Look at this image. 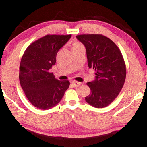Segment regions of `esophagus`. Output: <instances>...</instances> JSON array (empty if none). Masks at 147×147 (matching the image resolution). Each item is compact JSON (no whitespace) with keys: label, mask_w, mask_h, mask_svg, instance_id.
Returning a JSON list of instances; mask_svg holds the SVG:
<instances>
[{"label":"esophagus","mask_w":147,"mask_h":147,"mask_svg":"<svg viewBox=\"0 0 147 147\" xmlns=\"http://www.w3.org/2000/svg\"><path fill=\"white\" fill-rule=\"evenodd\" d=\"M72 84L75 87H78L81 85V83H80V82H78V81H72Z\"/></svg>","instance_id":"esophagus-1"}]
</instances>
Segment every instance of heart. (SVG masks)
<instances>
[{
  "label": "heart",
  "mask_w": 147,
  "mask_h": 147,
  "mask_svg": "<svg viewBox=\"0 0 147 147\" xmlns=\"http://www.w3.org/2000/svg\"><path fill=\"white\" fill-rule=\"evenodd\" d=\"M81 46V44H80V43L75 42V43H74L73 45H72V48H75V47H78V46Z\"/></svg>",
  "instance_id": "heart-1"
}]
</instances>
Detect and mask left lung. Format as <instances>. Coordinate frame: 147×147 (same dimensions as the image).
Wrapping results in <instances>:
<instances>
[{
    "instance_id": "8db88e82",
    "label": "left lung",
    "mask_w": 147,
    "mask_h": 147,
    "mask_svg": "<svg viewBox=\"0 0 147 147\" xmlns=\"http://www.w3.org/2000/svg\"><path fill=\"white\" fill-rule=\"evenodd\" d=\"M77 38L85 46L89 68L96 71L95 80L87 83L91 93L85 101L97 108L106 107L119 95L126 79V64L121 51L103 35H79Z\"/></svg>"
}]
</instances>
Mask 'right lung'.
<instances>
[{
	"instance_id": "1",
	"label": "right lung",
	"mask_w": 147,
	"mask_h": 147,
	"mask_svg": "<svg viewBox=\"0 0 147 147\" xmlns=\"http://www.w3.org/2000/svg\"><path fill=\"white\" fill-rule=\"evenodd\" d=\"M71 35H47L25 50L19 66V81L30 103L41 109L58 104L69 87L68 81H59L50 70L56 62L58 50Z\"/></svg>"
}]
</instances>
